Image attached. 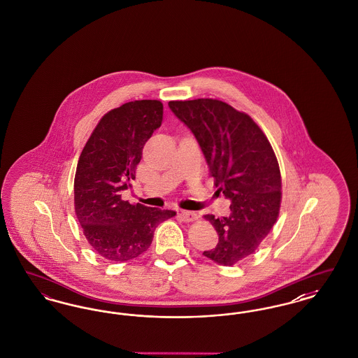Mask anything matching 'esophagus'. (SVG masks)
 Wrapping results in <instances>:
<instances>
[{
  "mask_svg": "<svg viewBox=\"0 0 358 358\" xmlns=\"http://www.w3.org/2000/svg\"><path fill=\"white\" fill-rule=\"evenodd\" d=\"M178 216H180V219H181L182 222H194V220H197V213L190 212V210H181Z\"/></svg>",
  "mask_w": 358,
  "mask_h": 358,
  "instance_id": "esophagus-1",
  "label": "esophagus"
}]
</instances>
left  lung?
I'll return each mask as SVG.
<instances>
[{
	"mask_svg": "<svg viewBox=\"0 0 358 358\" xmlns=\"http://www.w3.org/2000/svg\"><path fill=\"white\" fill-rule=\"evenodd\" d=\"M173 114L196 136L231 215H205L219 243L203 255L234 266L252 255L278 219L282 180L273 148L250 115L217 99L171 101Z\"/></svg>",
	"mask_w": 358,
	"mask_h": 358,
	"instance_id": "obj_1",
	"label": "left lung"
}]
</instances>
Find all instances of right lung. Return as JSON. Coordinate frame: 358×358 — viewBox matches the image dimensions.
<instances>
[{
  "mask_svg": "<svg viewBox=\"0 0 358 358\" xmlns=\"http://www.w3.org/2000/svg\"><path fill=\"white\" fill-rule=\"evenodd\" d=\"M159 101H134L108 111L79 157L73 194L83 234L96 254L111 262L136 259L153 241L154 231L174 210L131 205L122 192L131 187L148 139L162 123Z\"/></svg>",
  "mask_w": 358,
  "mask_h": 358,
  "instance_id": "right-lung-1",
  "label": "right lung"
}]
</instances>
